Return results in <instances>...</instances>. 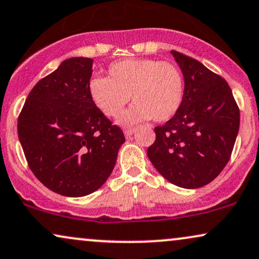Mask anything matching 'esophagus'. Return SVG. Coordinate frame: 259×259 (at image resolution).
<instances>
[{"label":"esophagus","instance_id":"1","mask_svg":"<svg viewBox=\"0 0 259 259\" xmlns=\"http://www.w3.org/2000/svg\"><path fill=\"white\" fill-rule=\"evenodd\" d=\"M134 131H136L134 128H127V130H125V137L126 138H130L134 133Z\"/></svg>","mask_w":259,"mask_h":259}]
</instances>
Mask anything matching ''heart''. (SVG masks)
<instances>
[{
	"label": "heart",
	"instance_id": "1",
	"mask_svg": "<svg viewBox=\"0 0 259 259\" xmlns=\"http://www.w3.org/2000/svg\"><path fill=\"white\" fill-rule=\"evenodd\" d=\"M88 90L97 108L112 117L121 114L132 95L134 105L119 119L122 126H131L149 119L170 120L182 105L184 80L171 63L123 59L110 64L108 77H92Z\"/></svg>",
	"mask_w": 259,
	"mask_h": 259
}]
</instances>
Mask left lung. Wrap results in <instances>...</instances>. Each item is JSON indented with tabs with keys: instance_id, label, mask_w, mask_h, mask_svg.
<instances>
[{
	"instance_id": "8db88e82",
	"label": "left lung",
	"mask_w": 259,
	"mask_h": 259,
	"mask_svg": "<svg viewBox=\"0 0 259 259\" xmlns=\"http://www.w3.org/2000/svg\"><path fill=\"white\" fill-rule=\"evenodd\" d=\"M184 77L179 112L157 126L147 156L170 183L196 189L210 183L230 160L240 114L223 77L199 60L171 51Z\"/></svg>"
}]
</instances>
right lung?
Here are the masks:
<instances>
[{
    "label": "right lung",
    "mask_w": 259,
    "mask_h": 259,
    "mask_svg": "<svg viewBox=\"0 0 259 259\" xmlns=\"http://www.w3.org/2000/svg\"><path fill=\"white\" fill-rule=\"evenodd\" d=\"M93 62L84 57L62 62L31 90L18 119L29 169L63 196H85L102 187L125 143L120 127L89 95Z\"/></svg>",
    "instance_id": "add662e5"
}]
</instances>
